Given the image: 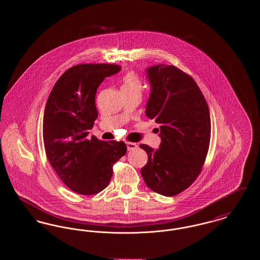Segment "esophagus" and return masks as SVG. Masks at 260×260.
<instances>
[{"label":"esophagus","mask_w":260,"mask_h":260,"mask_svg":"<svg viewBox=\"0 0 260 260\" xmlns=\"http://www.w3.org/2000/svg\"><path fill=\"white\" fill-rule=\"evenodd\" d=\"M126 147H127L128 151H132V150L137 148V144L134 143V142H126Z\"/></svg>","instance_id":"esophagus-1"}]
</instances>
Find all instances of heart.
Wrapping results in <instances>:
<instances>
[{"instance_id": "obj_1", "label": "heart", "mask_w": 260, "mask_h": 260, "mask_svg": "<svg viewBox=\"0 0 260 260\" xmlns=\"http://www.w3.org/2000/svg\"><path fill=\"white\" fill-rule=\"evenodd\" d=\"M122 90L123 92H141L143 90V83L135 72H128L123 78Z\"/></svg>"}]
</instances>
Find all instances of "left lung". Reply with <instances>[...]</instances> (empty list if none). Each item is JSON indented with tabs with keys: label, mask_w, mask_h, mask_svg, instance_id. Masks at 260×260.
Returning <instances> with one entry per match:
<instances>
[{
	"label": "left lung",
	"mask_w": 260,
	"mask_h": 260,
	"mask_svg": "<svg viewBox=\"0 0 260 260\" xmlns=\"http://www.w3.org/2000/svg\"><path fill=\"white\" fill-rule=\"evenodd\" d=\"M147 74L152 91L145 113L160 124L161 142L158 150L139 145L148 155L140 172L152 191L171 197L202 172L210 147V111L194 79L179 68L160 64Z\"/></svg>",
	"instance_id": "left-lung-1"
}]
</instances>
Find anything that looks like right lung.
I'll return each instance as SVG.
<instances>
[{
    "label": "right lung",
    "mask_w": 260,
    "mask_h": 260,
    "mask_svg": "<svg viewBox=\"0 0 260 260\" xmlns=\"http://www.w3.org/2000/svg\"><path fill=\"white\" fill-rule=\"evenodd\" d=\"M120 70V65L108 63L75 65L57 80L46 104L43 138L47 158L62 182L81 195L105 189L114 164L126 152L123 141L87 138L99 114L96 89Z\"/></svg>",
    "instance_id": "right-lung-1"
}]
</instances>
